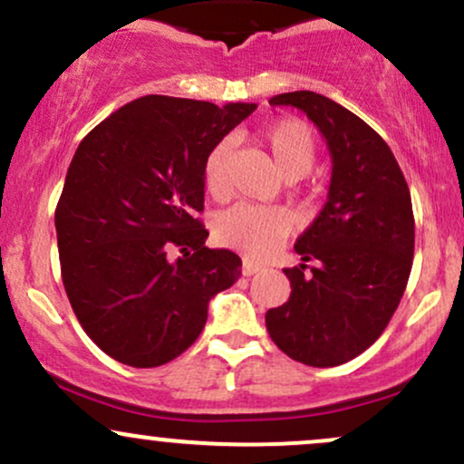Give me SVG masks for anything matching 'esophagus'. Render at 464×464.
<instances>
[{
	"instance_id": "1",
	"label": "esophagus",
	"mask_w": 464,
	"mask_h": 464,
	"mask_svg": "<svg viewBox=\"0 0 464 464\" xmlns=\"http://www.w3.org/2000/svg\"><path fill=\"white\" fill-rule=\"evenodd\" d=\"M259 270H262V266L250 262V259H244L242 262V275L244 276H250V275H257Z\"/></svg>"
}]
</instances>
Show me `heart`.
Returning a JSON list of instances; mask_svg holds the SVG:
<instances>
[{"mask_svg": "<svg viewBox=\"0 0 464 464\" xmlns=\"http://www.w3.org/2000/svg\"><path fill=\"white\" fill-rule=\"evenodd\" d=\"M262 141L285 179L305 177L318 154L316 135L301 120H276L262 130ZM233 141H218L207 154L202 180L211 196L222 200L228 194V157ZM290 231V218L270 207L237 205L216 220V237L225 246L244 250L253 257H264Z\"/></svg>", "mask_w": 464, "mask_h": 464, "instance_id": "heart-1", "label": "heart"}]
</instances>
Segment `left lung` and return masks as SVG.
I'll use <instances>...</instances> for the list:
<instances>
[{
  "instance_id": "1",
  "label": "left lung",
  "mask_w": 464,
  "mask_h": 464,
  "mask_svg": "<svg viewBox=\"0 0 464 464\" xmlns=\"http://www.w3.org/2000/svg\"><path fill=\"white\" fill-rule=\"evenodd\" d=\"M270 104L310 117L334 168L327 202L295 244L303 264L284 270L290 299L266 312V329L292 360L338 366L380 338L406 290L414 255L410 189L388 143L344 106L314 92L275 95Z\"/></svg>"
}]
</instances>
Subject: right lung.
Returning <instances> with one entry per match:
<instances>
[{
    "label": "right lung",
    "mask_w": 464,
    "mask_h": 464,
    "mask_svg": "<svg viewBox=\"0 0 464 464\" xmlns=\"http://www.w3.org/2000/svg\"><path fill=\"white\" fill-rule=\"evenodd\" d=\"M257 104L143 95L80 141L56 205L61 275L73 314L106 355L137 369L194 344L211 296L242 259L207 248V154Z\"/></svg>",
    "instance_id": "obj_1"
}]
</instances>
